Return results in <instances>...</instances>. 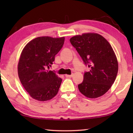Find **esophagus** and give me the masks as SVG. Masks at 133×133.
<instances>
[{
	"mask_svg": "<svg viewBox=\"0 0 133 133\" xmlns=\"http://www.w3.org/2000/svg\"><path fill=\"white\" fill-rule=\"evenodd\" d=\"M73 75H65V76H66V77H69V78H71V77H73Z\"/></svg>",
	"mask_w": 133,
	"mask_h": 133,
	"instance_id": "1",
	"label": "esophagus"
}]
</instances>
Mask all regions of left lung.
I'll return each instance as SVG.
<instances>
[{
  "label": "left lung",
  "instance_id": "1",
  "mask_svg": "<svg viewBox=\"0 0 133 133\" xmlns=\"http://www.w3.org/2000/svg\"><path fill=\"white\" fill-rule=\"evenodd\" d=\"M70 42L84 63L90 67L84 73L83 82L78 85L80 93L90 98L104 95L114 83L118 70L111 46L104 37L95 33L76 35Z\"/></svg>",
  "mask_w": 133,
  "mask_h": 133
}]
</instances>
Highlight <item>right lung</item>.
Masks as SVG:
<instances>
[{"instance_id":"add662e5","label":"right lung","mask_w":133,"mask_h":133,"mask_svg":"<svg viewBox=\"0 0 133 133\" xmlns=\"http://www.w3.org/2000/svg\"><path fill=\"white\" fill-rule=\"evenodd\" d=\"M64 42V37L42 36L24 46L18 63V76L31 98L44 102L57 94L62 79L49 69Z\"/></svg>"}]
</instances>
